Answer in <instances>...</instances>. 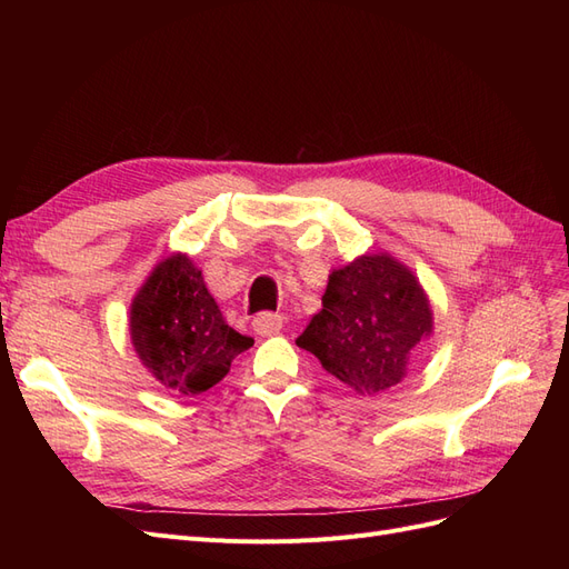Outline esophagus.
I'll return each instance as SVG.
<instances>
[{
    "mask_svg": "<svg viewBox=\"0 0 569 569\" xmlns=\"http://www.w3.org/2000/svg\"><path fill=\"white\" fill-rule=\"evenodd\" d=\"M282 316L280 313H270V311H266V313H261V316H256L253 318V330H256V335H261V337H270V335H278L280 330H282Z\"/></svg>",
    "mask_w": 569,
    "mask_h": 569,
    "instance_id": "34e87169",
    "label": "esophagus"
}]
</instances>
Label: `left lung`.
I'll return each instance as SVG.
<instances>
[{
  "label": "left lung",
  "mask_w": 569,
  "mask_h": 569,
  "mask_svg": "<svg viewBox=\"0 0 569 569\" xmlns=\"http://www.w3.org/2000/svg\"><path fill=\"white\" fill-rule=\"evenodd\" d=\"M432 332V311L412 272L391 256H360L335 270L322 311L297 339L358 393L399 385L410 351Z\"/></svg>",
  "instance_id": "8db88e82"
}]
</instances>
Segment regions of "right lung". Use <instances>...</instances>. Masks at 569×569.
<instances>
[{"label": "right lung", "mask_w": 569, "mask_h": 569, "mask_svg": "<svg viewBox=\"0 0 569 569\" xmlns=\"http://www.w3.org/2000/svg\"><path fill=\"white\" fill-rule=\"evenodd\" d=\"M130 332L137 356L157 380L197 396L230 372L253 339L234 332L187 256L161 261L132 301Z\"/></svg>", "instance_id": "right-lung-1"}]
</instances>
